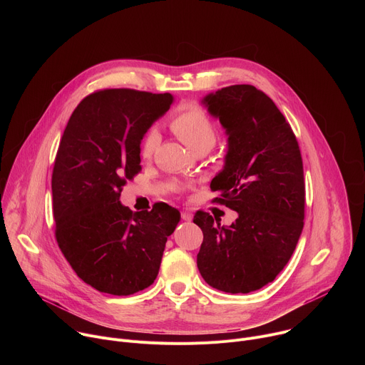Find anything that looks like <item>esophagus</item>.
Instances as JSON below:
<instances>
[{"label": "esophagus", "mask_w": 365, "mask_h": 365, "mask_svg": "<svg viewBox=\"0 0 365 365\" xmlns=\"http://www.w3.org/2000/svg\"><path fill=\"white\" fill-rule=\"evenodd\" d=\"M192 218H193V214L190 211H187V210L182 211V220L183 221H192Z\"/></svg>", "instance_id": "obj_1"}]
</instances>
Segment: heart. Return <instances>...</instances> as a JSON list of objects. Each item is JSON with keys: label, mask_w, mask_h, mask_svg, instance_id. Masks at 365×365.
Here are the masks:
<instances>
[{"label": "heart", "mask_w": 365, "mask_h": 365, "mask_svg": "<svg viewBox=\"0 0 365 365\" xmlns=\"http://www.w3.org/2000/svg\"><path fill=\"white\" fill-rule=\"evenodd\" d=\"M172 130L175 134L193 151L199 148H210L217 141V128L211 118L199 107L189 106L183 108L172 121ZM160 143V133L151 128L141 143V155L150 159L154 150Z\"/></svg>", "instance_id": "heart-1"}]
</instances>
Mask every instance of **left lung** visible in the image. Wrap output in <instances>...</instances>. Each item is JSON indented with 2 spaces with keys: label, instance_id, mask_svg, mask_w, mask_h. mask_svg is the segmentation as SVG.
I'll return each mask as SVG.
<instances>
[{
  "label": "left lung",
  "instance_id": "left-lung-1",
  "mask_svg": "<svg viewBox=\"0 0 365 365\" xmlns=\"http://www.w3.org/2000/svg\"><path fill=\"white\" fill-rule=\"evenodd\" d=\"M227 135L224 168L212 179L221 203L238 214L231 225L196 212L202 230L197 269L227 293H250L276 279L303 230L304 182L296 137L276 103L251 85L202 98ZM211 183V189H212Z\"/></svg>",
  "mask_w": 365,
  "mask_h": 365
}]
</instances>
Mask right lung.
<instances>
[{"instance_id": "right-lung-1", "label": "right lung", "mask_w": 365, "mask_h": 365, "mask_svg": "<svg viewBox=\"0 0 365 365\" xmlns=\"http://www.w3.org/2000/svg\"><path fill=\"white\" fill-rule=\"evenodd\" d=\"M173 102L172 93L99 91L63 131L51 176L56 240L75 273L102 293L128 296L153 284L180 221L166 203L133 212L120 200L141 170L143 137Z\"/></svg>"}]
</instances>
